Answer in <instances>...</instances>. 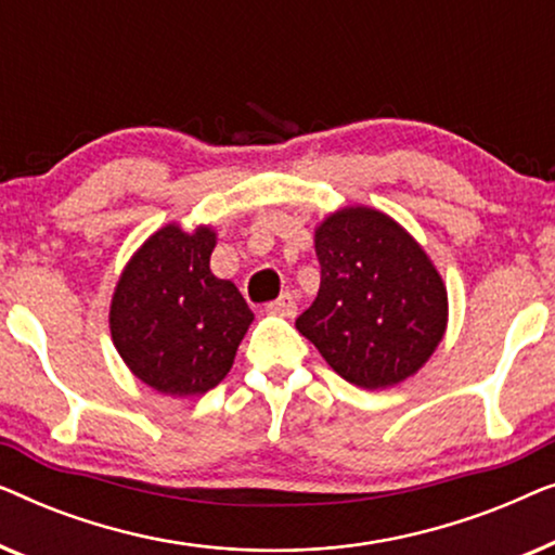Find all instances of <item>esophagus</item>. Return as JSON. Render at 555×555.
Returning a JSON list of instances; mask_svg holds the SVG:
<instances>
[{
  "label": "esophagus",
  "instance_id": "esophagus-1",
  "mask_svg": "<svg viewBox=\"0 0 555 555\" xmlns=\"http://www.w3.org/2000/svg\"><path fill=\"white\" fill-rule=\"evenodd\" d=\"M268 313L283 315V318H293L295 313H298V302H295V298H293L291 293H283L278 300L268 302Z\"/></svg>",
  "mask_w": 555,
  "mask_h": 555
}]
</instances>
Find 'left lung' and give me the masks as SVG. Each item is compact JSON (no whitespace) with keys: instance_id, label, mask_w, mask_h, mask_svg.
<instances>
[{"instance_id":"obj_1","label":"left lung","mask_w":555,"mask_h":555,"mask_svg":"<svg viewBox=\"0 0 555 555\" xmlns=\"http://www.w3.org/2000/svg\"><path fill=\"white\" fill-rule=\"evenodd\" d=\"M321 291L295 321L328 366L361 389L416 374L444 336L447 287L404 227L371 207L315 230Z\"/></svg>"}]
</instances>
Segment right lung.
Masks as SVG:
<instances>
[{"label":"right lung","mask_w":555,"mask_h":555,"mask_svg":"<svg viewBox=\"0 0 555 555\" xmlns=\"http://www.w3.org/2000/svg\"><path fill=\"white\" fill-rule=\"evenodd\" d=\"M211 227L166 224L120 272L111 336L126 366L166 397H202L230 374L253 323L237 287L211 275Z\"/></svg>","instance_id":"1"}]
</instances>
